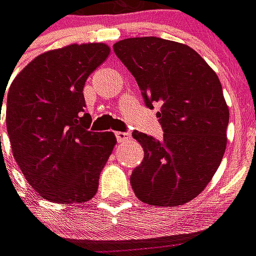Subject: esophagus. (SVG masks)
<instances>
[{"mask_svg": "<svg viewBox=\"0 0 256 256\" xmlns=\"http://www.w3.org/2000/svg\"><path fill=\"white\" fill-rule=\"evenodd\" d=\"M115 137L118 140V142H123V141H126L130 138V133H123V132H116L115 133Z\"/></svg>", "mask_w": 256, "mask_h": 256, "instance_id": "1", "label": "esophagus"}]
</instances>
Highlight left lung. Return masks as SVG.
<instances>
[{"instance_id":"left-lung-1","label":"left lung","mask_w":256,"mask_h":256,"mask_svg":"<svg viewBox=\"0 0 256 256\" xmlns=\"http://www.w3.org/2000/svg\"><path fill=\"white\" fill-rule=\"evenodd\" d=\"M114 51L134 76L149 108L160 106L162 141L133 132L144 148L130 183L140 200L179 206L204 191L226 148L229 110L218 77L191 47L162 38H130Z\"/></svg>"}]
</instances>
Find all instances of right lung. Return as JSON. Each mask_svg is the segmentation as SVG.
I'll list each match as a JSON object with an SVG mask.
<instances>
[{
	"instance_id": "1",
	"label": "right lung",
	"mask_w": 256,
	"mask_h": 256,
	"mask_svg": "<svg viewBox=\"0 0 256 256\" xmlns=\"http://www.w3.org/2000/svg\"><path fill=\"white\" fill-rule=\"evenodd\" d=\"M108 54L104 43L46 51L10 84L6 128L13 157L44 200L81 204L98 192L100 172L116 138L112 132L88 130L92 118L84 111L82 90ZM4 94L0 92V114Z\"/></svg>"
}]
</instances>
